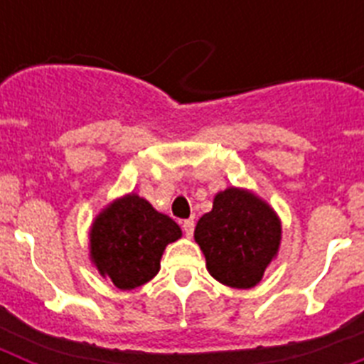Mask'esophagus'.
<instances>
[{"label": "esophagus", "instance_id": "1", "mask_svg": "<svg viewBox=\"0 0 364 364\" xmlns=\"http://www.w3.org/2000/svg\"><path fill=\"white\" fill-rule=\"evenodd\" d=\"M182 230H184L186 237H193V231H195V220L188 218V220L182 222Z\"/></svg>", "mask_w": 364, "mask_h": 364}]
</instances>
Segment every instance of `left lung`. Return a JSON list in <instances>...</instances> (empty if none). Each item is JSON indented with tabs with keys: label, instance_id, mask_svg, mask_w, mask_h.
Masks as SVG:
<instances>
[{
	"label": "left lung",
	"instance_id": "8db88e82",
	"mask_svg": "<svg viewBox=\"0 0 364 364\" xmlns=\"http://www.w3.org/2000/svg\"><path fill=\"white\" fill-rule=\"evenodd\" d=\"M195 240L204 252L208 272L231 288H252L277 255L281 222L275 211L253 193L230 188L202 215Z\"/></svg>",
	"mask_w": 364,
	"mask_h": 364
}]
</instances>
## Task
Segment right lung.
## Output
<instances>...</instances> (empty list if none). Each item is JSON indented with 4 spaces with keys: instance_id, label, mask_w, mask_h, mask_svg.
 <instances>
[{
    "instance_id": "right-lung-1",
    "label": "right lung",
    "mask_w": 364,
    "mask_h": 364,
    "mask_svg": "<svg viewBox=\"0 0 364 364\" xmlns=\"http://www.w3.org/2000/svg\"><path fill=\"white\" fill-rule=\"evenodd\" d=\"M182 237L178 224L131 193L112 202L91 228V259L120 290H133L159 273L169 242Z\"/></svg>"
}]
</instances>
